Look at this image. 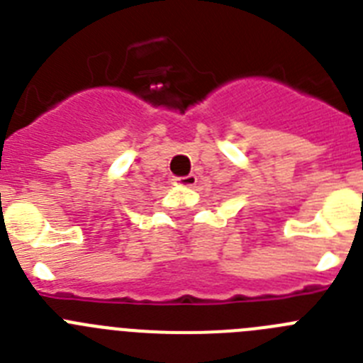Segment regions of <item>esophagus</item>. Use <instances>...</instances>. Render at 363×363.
Masks as SVG:
<instances>
[{"label":"esophagus","mask_w":363,"mask_h":363,"mask_svg":"<svg viewBox=\"0 0 363 363\" xmlns=\"http://www.w3.org/2000/svg\"><path fill=\"white\" fill-rule=\"evenodd\" d=\"M172 184H174L176 187H194V185H196V176H178V178L172 179Z\"/></svg>","instance_id":"1"}]
</instances>
